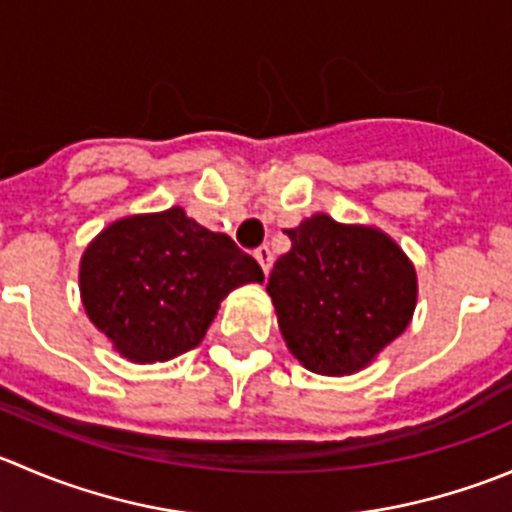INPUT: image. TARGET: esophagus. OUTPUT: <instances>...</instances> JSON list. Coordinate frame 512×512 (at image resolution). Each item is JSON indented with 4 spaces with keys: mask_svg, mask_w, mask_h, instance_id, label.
I'll use <instances>...</instances> for the list:
<instances>
[{
    "mask_svg": "<svg viewBox=\"0 0 512 512\" xmlns=\"http://www.w3.org/2000/svg\"><path fill=\"white\" fill-rule=\"evenodd\" d=\"M255 257H257V262H260L262 272H265V275H267V272H270V267H272V252H270V247H267V245L257 247Z\"/></svg>",
    "mask_w": 512,
    "mask_h": 512,
    "instance_id": "34e87169",
    "label": "esophagus"
}]
</instances>
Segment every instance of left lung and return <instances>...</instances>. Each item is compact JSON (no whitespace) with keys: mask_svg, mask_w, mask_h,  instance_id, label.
Listing matches in <instances>:
<instances>
[{"mask_svg":"<svg viewBox=\"0 0 512 512\" xmlns=\"http://www.w3.org/2000/svg\"><path fill=\"white\" fill-rule=\"evenodd\" d=\"M275 262L267 295L292 355L317 375H352L405 332L418 277L398 242L365 225L312 215Z\"/></svg>","mask_w":512,"mask_h":512,"instance_id":"1","label":"left lung"}]
</instances>
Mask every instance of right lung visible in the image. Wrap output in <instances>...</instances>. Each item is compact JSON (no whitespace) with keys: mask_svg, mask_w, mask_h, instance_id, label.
Instances as JSON below:
<instances>
[{"mask_svg":"<svg viewBox=\"0 0 512 512\" xmlns=\"http://www.w3.org/2000/svg\"><path fill=\"white\" fill-rule=\"evenodd\" d=\"M262 280L255 257L182 207L112 222L79 262L87 317L132 362H165L197 347L220 302Z\"/></svg>","mask_w":512,"mask_h":512,"instance_id":"right-lung-1","label":"right lung"}]
</instances>
